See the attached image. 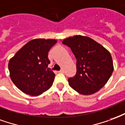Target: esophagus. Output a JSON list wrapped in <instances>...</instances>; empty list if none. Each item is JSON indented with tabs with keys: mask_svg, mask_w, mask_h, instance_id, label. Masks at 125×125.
I'll return each mask as SVG.
<instances>
[{
	"mask_svg": "<svg viewBox=\"0 0 125 125\" xmlns=\"http://www.w3.org/2000/svg\"><path fill=\"white\" fill-rule=\"evenodd\" d=\"M64 70L63 69H61V71H59V73H64Z\"/></svg>",
	"mask_w": 125,
	"mask_h": 125,
	"instance_id": "34e87169",
	"label": "esophagus"
}]
</instances>
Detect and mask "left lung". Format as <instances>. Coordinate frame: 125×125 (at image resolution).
Returning a JSON list of instances; mask_svg holds the SVG:
<instances>
[{"instance_id": "8db88e82", "label": "left lung", "mask_w": 125, "mask_h": 125, "mask_svg": "<svg viewBox=\"0 0 125 125\" xmlns=\"http://www.w3.org/2000/svg\"><path fill=\"white\" fill-rule=\"evenodd\" d=\"M76 59V73L68 79L79 93L89 95L103 88L113 72L111 54L104 47L87 36L76 35L63 40Z\"/></svg>"}]
</instances>
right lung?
<instances>
[{
	"label": "right lung",
	"mask_w": 125,
	"mask_h": 125,
	"mask_svg": "<svg viewBox=\"0 0 125 125\" xmlns=\"http://www.w3.org/2000/svg\"><path fill=\"white\" fill-rule=\"evenodd\" d=\"M56 42L54 39H34L10 59V79L21 91L37 96L51 87L55 74L49 67L48 52Z\"/></svg>",
	"instance_id": "add662e5"
}]
</instances>
